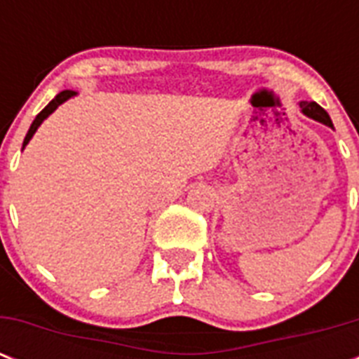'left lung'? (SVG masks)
I'll return each mask as SVG.
<instances>
[{"mask_svg":"<svg viewBox=\"0 0 359 359\" xmlns=\"http://www.w3.org/2000/svg\"><path fill=\"white\" fill-rule=\"evenodd\" d=\"M300 108H302V111L307 115V117H311V119L326 124V126H330V128H334V124H332L330 115L326 114V109L320 108L317 102H300Z\"/></svg>","mask_w":359,"mask_h":359,"instance_id":"8db88e82","label":"left lung"}]
</instances>
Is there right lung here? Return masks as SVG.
Listing matches in <instances>:
<instances>
[{
  "mask_svg": "<svg viewBox=\"0 0 359 359\" xmlns=\"http://www.w3.org/2000/svg\"><path fill=\"white\" fill-rule=\"evenodd\" d=\"M72 95H74V91H61V93H59V95H57V97L53 98L52 102L48 104L46 108L42 109L41 114L36 115V117H35V121H33V124H31V126H29V132H27V134H25L24 147L27 145V143H29V140H31V137H33V134H35V132H36V128H39V126H41V123H42V121L46 119L48 115L52 114L53 109L57 108L59 104H63L65 100H67V98H70V97H72Z\"/></svg>",
  "mask_w": 359,
  "mask_h": 359,
  "instance_id": "obj_1",
  "label": "right lung"
}]
</instances>
